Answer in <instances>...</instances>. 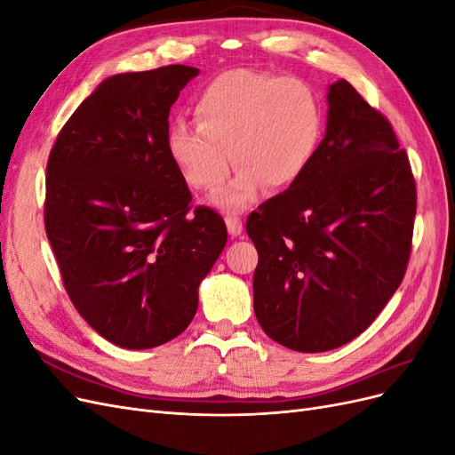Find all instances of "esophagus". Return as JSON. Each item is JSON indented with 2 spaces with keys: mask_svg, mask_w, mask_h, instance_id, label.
I'll return each mask as SVG.
<instances>
[{
  "mask_svg": "<svg viewBox=\"0 0 455 455\" xmlns=\"http://www.w3.org/2000/svg\"><path fill=\"white\" fill-rule=\"evenodd\" d=\"M226 226H228V233L231 237H239L243 233V222H241V218H237V216L226 218Z\"/></svg>",
  "mask_w": 455,
  "mask_h": 455,
  "instance_id": "1",
  "label": "esophagus"
}]
</instances>
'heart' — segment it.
I'll list each match as a JSON object with an SVG mask.
<instances>
[{
	"label": "heart",
	"mask_w": 455,
	"mask_h": 455,
	"mask_svg": "<svg viewBox=\"0 0 455 455\" xmlns=\"http://www.w3.org/2000/svg\"><path fill=\"white\" fill-rule=\"evenodd\" d=\"M196 121L172 123L167 154L197 191L222 184L231 157L237 171L212 197L226 212L249 206L266 186L298 184L324 136V109L307 84L244 68L220 74L199 92Z\"/></svg>",
	"instance_id": "heart-1"
}]
</instances>
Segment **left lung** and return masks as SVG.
<instances>
[{
  "mask_svg": "<svg viewBox=\"0 0 455 455\" xmlns=\"http://www.w3.org/2000/svg\"><path fill=\"white\" fill-rule=\"evenodd\" d=\"M326 132L304 178L258 206L254 313L299 353L346 346L401 286L416 182L391 123L346 79L328 85Z\"/></svg>",
  "mask_w": 455,
  "mask_h": 455,
  "instance_id": "obj_1",
  "label": "left lung"
}]
</instances>
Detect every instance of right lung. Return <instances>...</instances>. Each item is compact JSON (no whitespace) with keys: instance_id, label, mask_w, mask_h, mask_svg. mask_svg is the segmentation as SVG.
<instances>
[{"instance_id":"add662e5","label":"right lung","mask_w":455,"mask_h":455,"mask_svg":"<svg viewBox=\"0 0 455 455\" xmlns=\"http://www.w3.org/2000/svg\"><path fill=\"white\" fill-rule=\"evenodd\" d=\"M197 68L104 79L66 121L47 163L45 229L66 292L108 341L151 349L180 336L224 251L167 154L169 114Z\"/></svg>"}]
</instances>
